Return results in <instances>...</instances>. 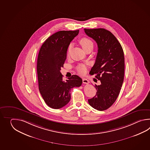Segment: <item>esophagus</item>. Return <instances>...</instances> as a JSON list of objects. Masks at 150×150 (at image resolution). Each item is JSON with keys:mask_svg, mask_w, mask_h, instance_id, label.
Masks as SVG:
<instances>
[{"mask_svg": "<svg viewBox=\"0 0 150 150\" xmlns=\"http://www.w3.org/2000/svg\"><path fill=\"white\" fill-rule=\"evenodd\" d=\"M83 83H86V84H88L89 83V80L87 79L86 78H83Z\"/></svg>", "mask_w": 150, "mask_h": 150, "instance_id": "1", "label": "esophagus"}]
</instances>
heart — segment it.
<instances>
[{"label":"heart","instance_id":"obj_1","mask_svg":"<svg viewBox=\"0 0 150 150\" xmlns=\"http://www.w3.org/2000/svg\"><path fill=\"white\" fill-rule=\"evenodd\" d=\"M80 44L83 47V49L86 51L89 49H92L93 48V42L91 40L87 38H83L79 40ZM72 47V45H70L68 48V54H69ZM79 74H83L86 73L87 69L86 66L83 64H80L76 68Z\"/></svg>","mask_w":150,"mask_h":150}]
</instances>
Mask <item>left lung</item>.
Segmentation results:
<instances>
[{
  "instance_id": "obj_1",
  "label": "left lung",
  "mask_w": 150,
  "mask_h": 150,
  "mask_svg": "<svg viewBox=\"0 0 150 150\" xmlns=\"http://www.w3.org/2000/svg\"><path fill=\"white\" fill-rule=\"evenodd\" d=\"M86 35L96 41L98 52L89 74L100 80L96 85V96L88 99L89 105L105 110L115 102L121 91L125 76V56L120 43L111 32L103 28L84 29Z\"/></svg>"
}]
</instances>
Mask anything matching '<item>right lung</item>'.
I'll use <instances>...</instances> for the list:
<instances>
[{
	"label": "right lung",
	"instance_id": "1",
	"mask_svg": "<svg viewBox=\"0 0 150 150\" xmlns=\"http://www.w3.org/2000/svg\"><path fill=\"white\" fill-rule=\"evenodd\" d=\"M79 30H62L49 37L42 45L37 62L38 88L46 104L51 108H62L69 102L71 90L80 87L81 78L73 75L64 81L60 72L67 59L71 42Z\"/></svg>",
	"mask_w": 150,
	"mask_h": 150
}]
</instances>
